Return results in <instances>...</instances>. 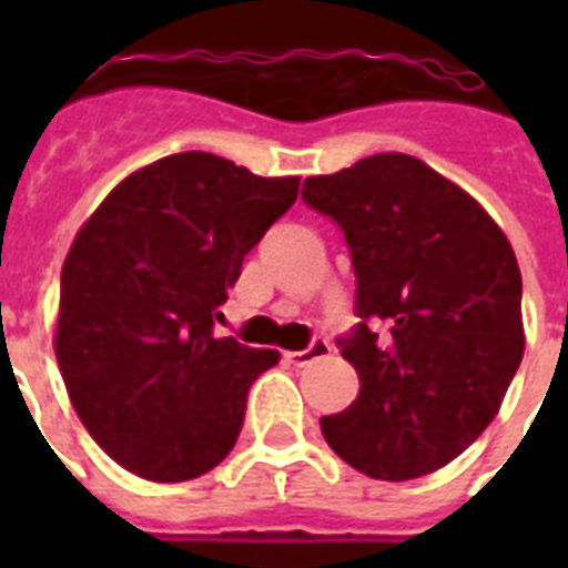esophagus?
I'll return each instance as SVG.
<instances>
[{"label": "esophagus", "instance_id": "34e87169", "mask_svg": "<svg viewBox=\"0 0 568 568\" xmlns=\"http://www.w3.org/2000/svg\"><path fill=\"white\" fill-rule=\"evenodd\" d=\"M329 354V342L327 338H312L310 347H303V351H292V354H285V359L292 365H297V368H303V365L315 363V359H321V356Z\"/></svg>", "mask_w": 568, "mask_h": 568}]
</instances>
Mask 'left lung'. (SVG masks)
Wrapping results in <instances>:
<instances>
[{"instance_id":"obj_1","label":"left lung","mask_w":568,"mask_h":568,"mask_svg":"<svg viewBox=\"0 0 568 568\" xmlns=\"http://www.w3.org/2000/svg\"><path fill=\"white\" fill-rule=\"evenodd\" d=\"M303 203L345 232L356 324L338 338L359 374L321 418L338 457L377 480L430 475L489 427L525 354L521 274L475 196L404 153L310 176Z\"/></svg>"}]
</instances>
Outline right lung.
<instances>
[{"instance_id": "obj_1", "label": "right lung", "mask_w": 568, "mask_h": 568, "mask_svg": "<svg viewBox=\"0 0 568 568\" xmlns=\"http://www.w3.org/2000/svg\"><path fill=\"white\" fill-rule=\"evenodd\" d=\"M297 189V176L176 153L126 176L75 235L58 368L88 433L132 475L191 480L239 439L250 386L280 354L214 338V321Z\"/></svg>"}]
</instances>
